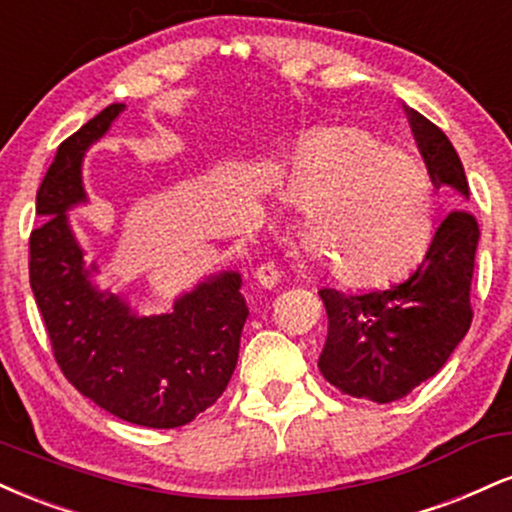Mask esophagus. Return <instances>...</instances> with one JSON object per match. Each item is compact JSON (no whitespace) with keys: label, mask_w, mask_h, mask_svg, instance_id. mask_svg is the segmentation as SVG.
Returning a JSON list of instances; mask_svg holds the SVG:
<instances>
[{"label":"esophagus","mask_w":512,"mask_h":512,"mask_svg":"<svg viewBox=\"0 0 512 512\" xmlns=\"http://www.w3.org/2000/svg\"><path fill=\"white\" fill-rule=\"evenodd\" d=\"M279 276L281 274L276 272L274 264H260V267L255 269V279L262 289H274V286L279 284Z\"/></svg>","instance_id":"obj_1"}]
</instances>
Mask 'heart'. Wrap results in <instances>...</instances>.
Masks as SVG:
<instances>
[{"label": "heart", "instance_id": "heart-1", "mask_svg": "<svg viewBox=\"0 0 512 512\" xmlns=\"http://www.w3.org/2000/svg\"><path fill=\"white\" fill-rule=\"evenodd\" d=\"M301 209L308 252L346 286H373L426 257L440 226L438 187L419 158L361 127L310 134L281 175Z\"/></svg>", "mask_w": 512, "mask_h": 512}]
</instances>
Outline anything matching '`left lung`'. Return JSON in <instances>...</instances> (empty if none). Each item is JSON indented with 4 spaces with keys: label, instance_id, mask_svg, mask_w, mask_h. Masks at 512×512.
<instances>
[{
    "label": "left lung",
    "instance_id": "obj_1",
    "mask_svg": "<svg viewBox=\"0 0 512 512\" xmlns=\"http://www.w3.org/2000/svg\"><path fill=\"white\" fill-rule=\"evenodd\" d=\"M404 110L433 182L452 187L460 209L440 219L431 250L402 284L370 293L317 291L327 310V342L317 368L344 395L378 404L407 397L433 378L474 315L469 289L479 223L462 209L469 199L467 175L443 129L416 110Z\"/></svg>",
    "mask_w": 512,
    "mask_h": 512
}]
</instances>
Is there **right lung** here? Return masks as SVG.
Segmentation results:
<instances>
[{
    "label": "right lung",
    "instance_id": "right-lung-1",
    "mask_svg": "<svg viewBox=\"0 0 512 512\" xmlns=\"http://www.w3.org/2000/svg\"><path fill=\"white\" fill-rule=\"evenodd\" d=\"M125 103H113L64 139L40 182L33 228L31 289L64 378L117 419L178 428L209 409L238 363L248 305L240 274L223 272L182 293L173 310L142 317L129 303L91 284L96 264L69 228L67 209L86 202L81 161Z\"/></svg>",
    "mask_w": 512,
    "mask_h": 512
}]
</instances>
